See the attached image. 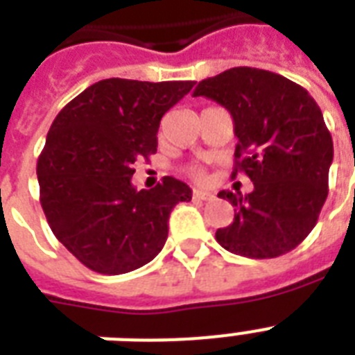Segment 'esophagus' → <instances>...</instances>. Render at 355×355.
I'll use <instances>...</instances> for the list:
<instances>
[{
	"label": "esophagus",
	"mask_w": 355,
	"mask_h": 355,
	"mask_svg": "<svg viewBox=\"0 0 355 355\" xmlns=\"http://www.w3.org/2000/svg\"><path fill=\"white\" fill-rule=\"evenodd\" d=\"M214 195L208 193V191H202V189H193V200H211Z\"/></svg>",
	"instance_id": "1"
}]
</instances>
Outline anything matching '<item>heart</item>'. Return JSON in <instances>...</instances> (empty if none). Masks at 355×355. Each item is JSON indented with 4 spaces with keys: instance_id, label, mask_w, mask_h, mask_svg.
I'll return each instance as SVG.
<instances>
[{
    "instance_id": "obj_1",
    "label": "heart",
    "mask_w": 355,
    "mask_h": 355,
    "mask_svg": "<svg viewBox=\"0 0 355 355\" xmlns=\"http://www.w3.org/2000/svg\"><path fill=\"white\" fill-rule=\"evenodd\" d=\"M189 175H191L195 180H202V178H205V171L199 169V167H191V169H189Z\"/></svg>"
}]
</instances>
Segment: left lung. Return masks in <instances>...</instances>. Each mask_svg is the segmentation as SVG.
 Wrapping results in <instances>:
<instances>
[{
	"instance_id": "obj_1",
	"label": "left lung",
	"mask_w": 355,
	"mask_h": 355,
	"mask_svg": "<svg viewBox=\"0 0 355 355\" xmlns=\"http://www.w3.org/2000/svg\"><path fill=\"white\" fill-rule=\"evenodd\" d=\"M193 96L230 112L237 136L232 177L243 171L254 184L245 197L219 191L236 216L217 230V243L259 259L293 250L313 230L328 197L334 141L319 105L297 83L245 66L200 80Z\"/></svg>"
}]
</instances>
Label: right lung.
Returning a JSON list of instances; mask_svg holds the SVG:
<instances>
[{
	"mask_svg": "<svg viewBox=\"0 0 355 355\" xmlns=\"http://www.w3.org/2000/svg\"><path fill=\"white\" fill-rule=\"evenodd\" d=\"M195 80L105 79L58 112L36 164L40 205L53 234L80 263L123 275L149 263L167 239L169 214L191 200L188 184L130 182L134 162L156 153L162 116Z\"/></svg>",
	"mask_w": 355,
	"mask_h": 355,
	"instance_id": "obj_1",
	"label": "right lung"
}]
</instances>
